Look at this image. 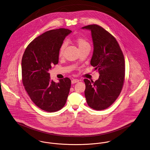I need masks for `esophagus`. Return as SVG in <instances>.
<instances>
[{
    "label": "esophagus",
    "mask_w": 150,
    "mask_h": 150,
    "mask_svg": "<svg viewBox=\"0 0 150 150\" xmlns=\"http://www.w3.org/2000/svg\"><path fill=\"white\" fill-rule=\"evenodd\" d=\"M79 81V79H73L71 80V83L72 84H75L76 83H78Z\"/></svg>",
    "instance_id": "obj_1"
}]
</instances>
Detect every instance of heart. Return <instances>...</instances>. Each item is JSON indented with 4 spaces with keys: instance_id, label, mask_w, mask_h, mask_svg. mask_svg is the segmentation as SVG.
<instances>
[{
    "instance_id": "obj_1",
    "label": "heart",
    "mask_w": 150,
    "mask_h": 150,
    "mask_svg": "<svg viewBox=\"0 0 150 150\" xmlns=\"http://www.w3.org/2000/svg\"><path fill=\"white\" fill-rule=\"evenodd\" d=\"M76 43L77 44V45L79 48V49H81L83 48L86 47H90L89 43L86 40V39H83V38H78L76 39ZM66 42L62 43V44L61 45L60 48H59V57H62L64 52V48L66 47Z\"/></svg>"
}]
</instances>
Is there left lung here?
<instances>
[{
  "instance_id": "8db88e82",
  "label": "left lung",
  "mask_w": 150,
  "mask_h": 150,
  "mask_svg": "<svg viewBox=\"0 0 150 150\" xmlns=\"http://www.w3.org/2000/svg\"><path fill=\"white\" fill-rule=\"evenodd\" d=\"M82 29L91 31L93 52L91 64L100 74L95 82L84 80L86 102L94 110H105L115 101L122 89L125 71L124 57L115 38L102 27L93 24Z\"/></svg>"
}]
</instances>
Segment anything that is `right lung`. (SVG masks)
<instances>
[{
    "label": "right lung",
    "mask_w": 150,
    "mask_h": 150,
    "mask_svg": "<svg viewBox=\"0 0 150 150\" xmlns=\"http://www.w3.org/2000/svg\"><path fill=\"white\" fill-rule=\"evenodd\" d=\"M71 32L64 28L45 32L30 43L22 58L23 85L32 102L45 111L61 110L69 95L70 79L66 77L56 83L50 80L48 71L58 64L59 48Z\"/></svg>",
    "instance_id": "right-lung-1"
}]
</instances>
